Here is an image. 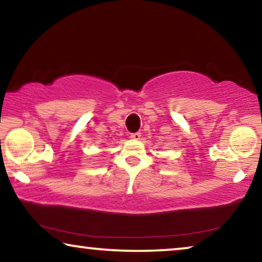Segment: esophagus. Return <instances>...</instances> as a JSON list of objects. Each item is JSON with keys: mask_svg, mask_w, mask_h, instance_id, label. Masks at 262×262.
Here are the masks:
<instances>
[{"mask_svg": "<svg viewBox=\"0 0 262 262\" xmlns=\"http://www.w3.org/2000/svg\"><path fill=\"white\" fill-rule=\"evenodd\" d=\"M130 138L135 139V141H138V139H141V132H135V134H131Z\"/></svg>", "mask_w": 262, "mask_h": 262, "instance_id": "1", "label": "esophagus"}]
</instances>
